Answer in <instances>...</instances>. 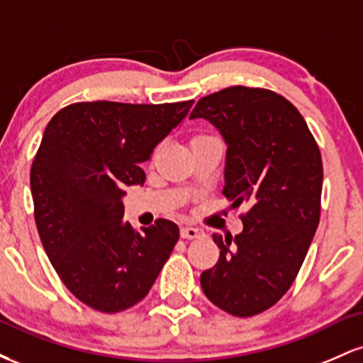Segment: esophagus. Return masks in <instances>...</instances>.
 Instances as JSON below:
<instances>
[{"instance_id":"esophagus-1","label":"esophagus","mask_w":363,"mask_h":363,"mask_svg":"<svg viewBox=\"0 0 363 363\" xmlns=\"http://www.w3.org/2000/svg\"><path fill=\"white\" fill-rule=\"evenodd\" d=\"M203 235V230L194 227H182L181 228V237L182 239H198V237Z\"/></svg>"}]
</instances>
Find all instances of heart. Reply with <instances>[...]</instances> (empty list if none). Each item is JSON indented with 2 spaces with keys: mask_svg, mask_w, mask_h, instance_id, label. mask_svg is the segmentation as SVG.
<instances>
[{
  "mask_svg": "<svg viewBox=\"0 0 363 363\" xmlns=\"http://www.w3.org/2000/svg\"><path fill=\"white\" fill-rule=\"evenodd\" d=\"M206 136H210V135H196L194 138H193V141H194V140H201V138H206Z\"/></svg>",
  "mask_w": 363,
  "mask_h": 363,
  "instance_id": "1",
  "label": "heart"
}]
</instances>
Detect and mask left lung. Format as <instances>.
Instances as JSON below:
<instances>
[{
  "label": "left lung",
  "mask_w": 363,
  "mask_h": 363,
  "mask_svg": "<svg viewBox=\"0 0 363 363\" xmlns=\"http://www.w3.org/2000/svg\"><path fill=\"white\" fill-rule=\"evenodd\" d=\"M227 143L222 194L240 215L239 235L213 234L218 262L201 273L216 307L251 318L273 307L297 278L320 216L323 160L294 104L277 91L228 86L198 101Z\"/></svg>",
  "instance_id": "left-lung-1"
}]
</instances>
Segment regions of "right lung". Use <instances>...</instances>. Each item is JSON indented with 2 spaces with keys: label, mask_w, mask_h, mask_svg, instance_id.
<instances>
[{
  "label": "right lung",
  "mask_w": 363,
  "mask_h": 363,
  "mask_svg": "<svg viewBox=\"0 0 363 363\" xmlns=\"http://www.w3.org/2000/svg\"><path fill=\"white\" fill-rule=\"evenodd\" d=\"M191 106L77 102L45 126L30 169L37 230L61 281L91 309L143 301L179 240L170 220L140 232L123 222V196L143 186L141 164Z\"/></svg>",
  "instance_id": "add662e5"
}]
</instances>
